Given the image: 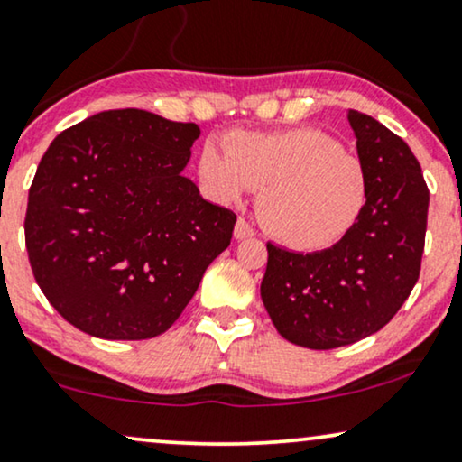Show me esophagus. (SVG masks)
<instances>
[{
    "instance_id": "34e87169",
    "label": "esophagus",
    "mask_w": 462,
    "mask_h": 462,
    "mask_svg": "<svg viewBox=\"0 0 462 462\" xmlns=\"http://www.w3.org/2000/svg\"><path fill=\"white\" fill-rule=\"evenodd\" d=\"M235 236L238 238V241H245V238H251L254 236V227H251L247 221H245L243 217L236 221V226H235Z\"/></svg>"
}]
</instances>
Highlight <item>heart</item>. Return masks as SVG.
<instances>
[{
	"label": "heart",
	"instance_id": "obj_1",
	"mask_svg": "<svg viewBox=\"0 0 462 462\" xmlns=\"http://www.w3.org/2000/svg\"><path fill=\"white\" fill-rule=\"evenodd\" d=\"M198 177L217 202H238L262 189L258 213L279 243L299 251L332 247L360 219L369 174L358 155L315 127L238 132L226 149L208 140Z\"/></svg>",
	"mask_w": 462,
	"mask_h": 462
}]
</instances>
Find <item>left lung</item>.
I'll use <instances>...</instances> for the list:
<instances>
[{
	"mask_svg": "<svg viewBox=\"0 0 462 462\" xmlns=\"http://www.w3.org/2000/svg\"><path fill=\"white\" fill-rule=\"evenodd\" d=\"M369 198L352 230L328 249L299 254L266 245L260 296L294 346L335 349L382 330L420 277L429 188L405 140L347 110Z\"/></svg>",
	"mask_w": 462,
	"mask_h": 462,
	"instance_id": "obj_1",
	"label": "left lung"
}]
</instances>
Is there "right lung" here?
I'll return each instance as SVG.
<instances>
[{"label": "right lung", "instance_id": "add662e5", "mask_svg": "<svg viewBox=\"0 0 462 462\" xmlns=\"http://www.w3.org/2000/svg\"><path fill=\"white\" fill-rule=\"evenodd\" d=\"M198 136L196 124L124 108L46 149L25 245L40 290L79 330L108 341L162 335L230 245L236 215L183 177Z\"/></svg>", "mask_w": 462, "mask_h": 462}]
</instances>
